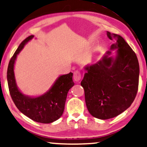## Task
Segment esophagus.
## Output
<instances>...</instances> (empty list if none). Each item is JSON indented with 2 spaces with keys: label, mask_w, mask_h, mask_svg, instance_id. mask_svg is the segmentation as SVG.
Instances as JSON below:
<instances>
[{
  "label": "esophagus",
  "mask_w": 147,
  "mask_h": 147,
  "mask_svg": "<svg viewBox=\"0 0 147 147\" xmlns=\"http://www.w3.org/2000/svg\"><path fill=\"white\" fill-rule=\"evenodd\" d=\"M74 81L75 82H79L81 79V74L79 71H75L73 75Z\"/></svg>",
  "instance_id": "esophagus-1"
}]
</instances>
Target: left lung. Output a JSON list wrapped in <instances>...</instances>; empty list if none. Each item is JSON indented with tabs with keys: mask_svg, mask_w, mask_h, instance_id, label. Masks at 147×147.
<instances>
[{
	"mask_svg": "<svg viewBox=\"0 0 147 147\" xmlns=\"http://www.w3.org/2000/svg\"><path fill=\"white\" fill-rule=\"evenodd\" d=\"M107 36L115 43L97 63L84 67L81 83L88 111L101 120L114 118L130 106L137 93L140 73L137 56L124 39L109 31Z\"/></svg>",
	"mask_w": 147,
	"mask_h": 147,
	"instance_id": "8db88e82",
	"label": "left lung"
}]
</instances>
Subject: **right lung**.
<instances>
[{"mask_svg": "<svg viewBox=\"0 0 147 147\" xmlns=\"http://www.w3.org/2000/svg\"><path fill=\"white\" fill-rule=\"evenodd\" d=\"M31 35L23 40L10 60L7 69V82L10 95L21 113L37 122L50 124L57 120L64 112L68 92L75 83L72 72L58 77L50 89L42 95H25L17 87L15 76V64L17 55L24 46L34 38Z\"/></svg>", "mask_w": 147, "mask_h": 147, "instance_id": "right-lung-1", "label": "right lung"}]
</instances>
